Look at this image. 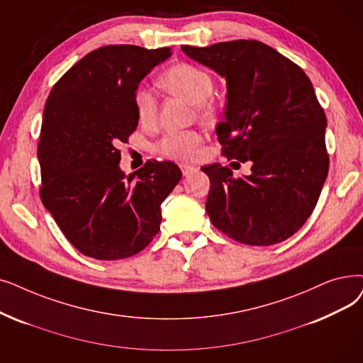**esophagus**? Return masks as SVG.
I'll return each instance as SVG.
<instances>
[{"label": "esophagus", "instance_id": "34e87169", "mask_svg": "<svg viewBox=\"0 0 363 363\" xmlns=\"http://www.w3.org/2000/svg\"><path fill=\"white\" fill-rule=\"evenodd\" d=\"M181 170H182V175L184 177H188V175H191L193 172H196L197 170V167H194V166H191V164H181Z\"/></svg>", "mask_w": 363, "mask_h": 363}]
</instances>
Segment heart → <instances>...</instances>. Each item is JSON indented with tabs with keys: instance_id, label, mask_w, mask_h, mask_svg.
Returning <instances> with one entry per match:
<instances>
[{
	"instance_id": "obj_1",
	"label": "heart",
	"mask_w": 363,
	"mask_h": 363,
	"mask_svg": "<svg viewBox=\"0 0 363 363\" xmlns=\"http://www.w3.org/2000/svg\"><path fill=\"white\" fill-rule=\"evenodd\" d=\"M159 84L166 91L194 102L199 114L208 116L212 113V105L208 98L213 91V80L211 74L203 68L185 62L172 65L160 75ZM135 109L139 121L144 125H150L157 118L159 104L150 90L139 89L135 93ZM201 143L203 135L199 130H173L160 139L157 151L167 159L185 162L194 159Z\"/></svg>"
}]
</instances>
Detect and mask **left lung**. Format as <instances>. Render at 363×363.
<instances>
[{
  "label": "left lung",
  "instance_id": "obj_1",
  "mask_svg": "<svg viewBox=\"0 0 363 363\" xmlns=\"http://www.w3.org/2000/svg\"><path fill=\"white\" fill-rule=\"evenodd\" d=\"M182 50L225 77V118L216 136L228 160L252 162L245 178L220 163L201 167L211 179L212 224L250 246L289 239L316 208L329 169L326 116L310 78L257 40Z\"/></svg>",
  "mask_w": 363,
  "mask_h": 363
}]
</instances>
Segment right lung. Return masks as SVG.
<instances>
[{"mask_svg":"<svg viewBox=\"0 0 363 363\" xmlns=\"http://www.w3.org/2000/svg\"><path fill=\"white\" fill-rule=\"evenodd\" d=\"M169 56V47H99L62 75L45 101L37 150L40 197L86 257L129 258L160 230V206L181 169L152 159L125 177L118 145L138 125V84Z\"/></svg>","mask_w":363,"mask_h":363,"instance_id":"right-lung-1","label":"right lung"}]
</instances>
